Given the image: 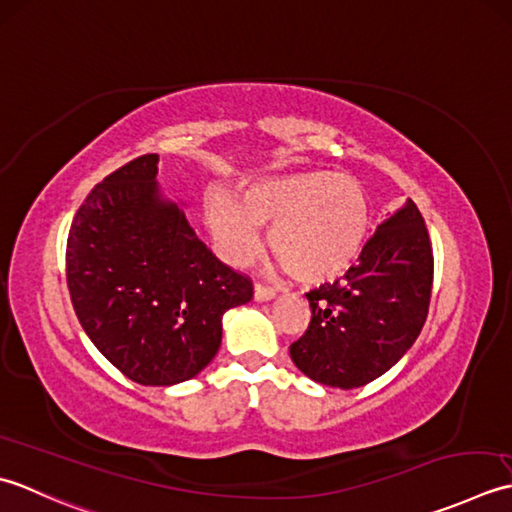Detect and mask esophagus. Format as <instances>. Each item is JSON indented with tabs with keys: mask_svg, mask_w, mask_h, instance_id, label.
I'll list each match as a JSON object with an SVG mask.
<instances>
[{
	"mask_svg": "<svg viewBox=\"0 0 512 512\" xmlns=\"http://www.w3.org/2000/svg\"><path fill=\"white\" fill-rule=\"evenodd\" d=\"M274 296H276V289L274 287H267L263 283H256V287H254V298L256 300L265 302V300H271Z\"/></svg>",
	"mask_w": 512,
	"mask_h": 512,
	"instance_id": "34e87169",
	"label": "esophagus"
}]
</instances>
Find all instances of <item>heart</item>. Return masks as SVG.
Here are the masks:
<instances>
[{
    "label": "heart",
    "instance_id": "obj_1",
    "mask_svg": "<svg viewBox=\"0 0 512 512\" xmlns=\"http://www.w3.org/2000/svg\"><path fill=\"white\" fill-rule=\"evenodd\" d=\"M205 221L218 252L245 265L260 249V227H271L269 245L302 283H325L349 271L371 232V201L351 174L302 170L247 183L241 201L223 192L205 198Z\"/></svg>",
    "mask_w": 512,
    "mask_h": 512
}]
</instances>
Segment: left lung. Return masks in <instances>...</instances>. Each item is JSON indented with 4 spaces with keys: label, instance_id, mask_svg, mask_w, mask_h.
I'll list each match as a JSON object with an SVG mask.
<instances>
[{
    "label": "left lung",
    "instance_id": "obj_1",
    "mask_svg": "<svg viewBox=\"0 0 512 512\" xmlns=\"http://www.w3.org/2000/svg\"><path fill=\"white\" fill-rule=\"evenodd\" d=\"M431 289L429 229L409 201L378 227L342 280L305 294L311 320L291 342V360L327 387H364L413 347L429 314Z\"/></svg>",
    "mask_w": 512,
    "mask_h": 512
}]
</instances>
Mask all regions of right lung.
<instances>
[{"label":"right lung","mask_w":512,"mask_h":512,"mask_svg":"<svg viewBox=\"0 0 512 512\" xmlns=\"http://www.w3.org/2000/svg\"><path fill=\"white\" fill-rule=\"evenodd\" d=\"M143 154L92 187L72 218L66 280L83 331L125 378L170 387L216 356L223 314L254 296L156 185Z\"/></svg>","instance_id":"obj_1"}]
</instances>
